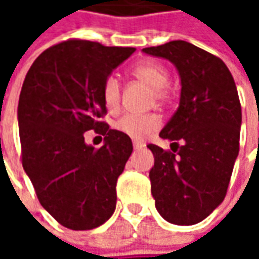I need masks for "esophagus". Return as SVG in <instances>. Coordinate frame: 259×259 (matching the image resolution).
Returning a JSON list of instances; mask_svg holds the SVG:
<instances>
[{
	"instance_id": "34e87169",
	"label": "esophagus",
	"mask_w": 259,
	"mask_h": 259,
	"mask_svg": "<svg viewBox=\"0 0 259 259\" xmlns=\"http://www.w3.org/2000/svg\"><path fill=\"white\" fill-rule=\"evenodd\" d=\"M144 147V144H141V143H137V141H134V150H140V148H143Z\"/></svg>"
}]
</instances>
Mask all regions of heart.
I'll return each instance as SVG.
<instances>
[{"label":"heart","mask_w":259,"mask_h":259,"mask_svg":"<svg viewBox=\"0 0 259 259\" xmlns=\"http://www.w3.org/2000/svg\"><path fill=\"white\" fill-rule=\"evenodd\" d=\"M133 73L137 79L144 82L154 91L155 99H161L165 95V88L168 85V73L164 67L157 63H144L135 67ZM102 98L108 111H116L121 99V86L115 76H108L102 86ZM161 125V119L155 114L122 115L116 122L115 130L126 137L141 141L145 137L153 134Z\"/></svg>","instance_id":"1"}]
</instances>
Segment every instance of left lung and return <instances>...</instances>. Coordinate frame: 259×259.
Wrapping results in <instances>:
<instances>
[{"mask_svg":"<svg viewBox=\"0 0 259 259\" xmlns=\"http://www.w3.org/2000/svg\"><path fill=\"white\" fill-rule=\"evenodd\" d=\"M143 52L173 63L182 86L179 108L160 133L173 141L171 151L148 145L155 209L170 224H199L224 202L239 153L236 85L219 57L192 43L174 40Z\"/></svg>","mask_w":259,"mask_h":259,"instance_id":"1","label":"left lung"}]
</instances>
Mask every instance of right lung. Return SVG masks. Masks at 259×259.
<instances>
[{"label":"right lung","mask_w":259,"mask_h":259,"mask_svg":"<svg viewBox=\"0 0 259 259\" xmlns=\"http://www.w3.org/2000/svg\"><path fill=\"white\" fill-rule=\"evenodd\" d=\"M134 52L69 40L43 52L25 76L17 109L23 167L41 206L69 229H94L115 212L133 141L99 121L102 86ZM89 129L105 135L99 150L84 143Z\"/></svg>","instance_id":"add662e5"}]
</instances>
